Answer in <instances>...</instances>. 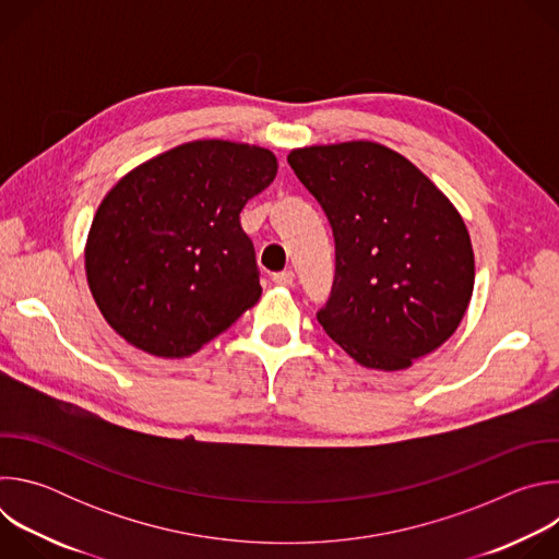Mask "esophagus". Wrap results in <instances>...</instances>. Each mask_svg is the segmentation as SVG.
I'll use <instances>...</instances> for the list:
<instances>
[{
    "mask_svg": "<svg viewBox=\"0 0 559 559\" xmlns=\"http://www.w3.org/2000/svg\"><path fill=\"white\" fill-rule=\"evenodd\" d=\"M294 272L292 270H283V272H276L274 276H272V281L276 283V285H283V287H289V285H294Z\"/></svg>",
    "mask_w": 559,
    "mask_h": 559,
    "instance_id": "34e87169",
    "label": "esophagus"
}]
</instances>
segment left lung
I'll use <instances>...</instances> for the list:
<instances>
[{
  "label": "left lung",
  "mask_w": 559,
  "mask_h": 559,
  "mask_svg": "<svg viewBox=\"0 0 559 559\" xmlns=\"http://www.w3.org/2000/svg\"><path fill=\"white\" fill-rule=\"evenodd\" d=\"M287 164L334 231L336 276L316 313L328 336L380 371L407 369L449 341L475 261L460 212L433 181L376 141L296 147Z\"/></svg>",
  "instance_id": "obj_1"
}]
</instances>
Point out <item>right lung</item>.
I'll return each mask as SVG.
<instances>
[{"mask_svg":"<svg viewBox=\"0 0 559 559\" xmlns=\"http://www.w3.org/2000/svg\"><path fill=\"white\" fill-rule=\"evenodd\" d=\"M276 170L261 145L201 139L156 154L104 197L86 276L123 341L186 358L259 302L254 246L238 214Z\"/></svg>","mask_w":559,"mask_h":559,"instance_id":"1","label":"right lung"}]
</instances>
